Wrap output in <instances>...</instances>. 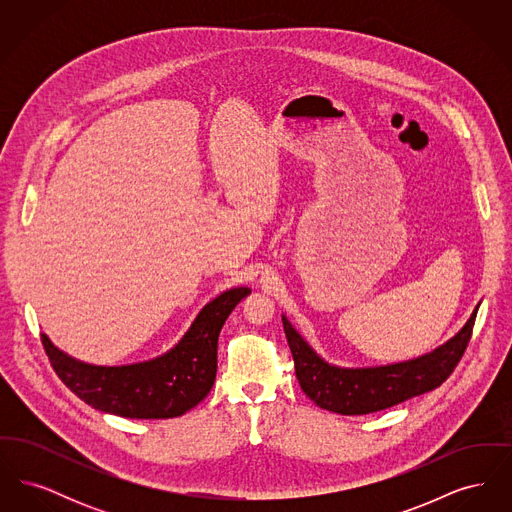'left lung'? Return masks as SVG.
<instances>
[{
  "instance_id": "1",
  "label": "left lung",
  "mask_w": 512,
  "mask_h": 512,
  "mask_svg": "<svg viewBox=\"0 0 512 512\" xmlns=\"http://www.w3.org/2000/svg\"><path fill=\"white\" fill-rule=\"evenodd\" d=\"M478 309L480 303L463 328L430 353L378 366L332 365L293 328L286 315H282V324L301 390L320 409L355 416L384 411L441 386L463 357Z\"/></svg>"
}]
</instances>
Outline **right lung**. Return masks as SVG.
Listing matches in <instances>:
<instances>
[{"label":"right lung","instance_id":"add662e5","mask_svg":"<svg viewBox=\"0 0 512 512\" xmlns=\"http://www.w3.org/2000/svg\"><path fill=\"white\" fill-rule=\"evenodd\" d=\"M247 286L230 288L203 305L169 351L128 365H92L61 351L42 334L57 376L82 401L124 418H174L201 403L215 384L222 324L247 297Z\"/></svg>","mask_w":512,"mask_h":512}]
</instances>
